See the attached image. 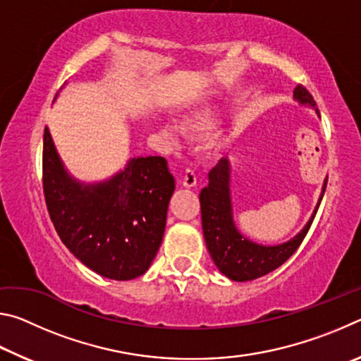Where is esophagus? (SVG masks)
Returning a JSON list of instances; mask_svg holds the SVG:
<instances>
[{"mask_svg":"<svg viewBox=\"0 0 361 361\" xmlns=\"http://www.w3.org/2000/svg\"><path fill=\"white\" fill-rule=\"evenodd\" d=\"M180 183L183 188H194L195 183H197V176H195V173L192 172V170H186L185 173H183V176L180 178Z\"/></svg>","mask_w":361,"mask_h":361,"instance_id":"34e87169","label":"esophagus"}]
</instances>
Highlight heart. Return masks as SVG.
<instances>
[{
  "instance_id": "obj_1",
  "label": "heart",
  "mask_w": 361,
  "mask_h": 361,
  "mask_svg": "<svg viewBox=\"0 0 361 361\" xmlns=\"http://www.w3.org/2000/svg\"><path fill=\"white\" fill-rule=\"evenodd\" d=\"M216 121H218L216 109L212 105H204L188 116L186 127L189 132L204 133V132L212 130L213 127H215ZM162 130L166 133V137H169L172 142H175V140L178 138V130H176V127L172 124H166Z\"/></svg>"
}]
</instances>
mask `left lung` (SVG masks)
<instances>
[{
    "mask_svg": "<svg viewBox=\"0 0 361 361\" xmlns=\"http://www.w3.org/2000/svg\"><path fill=\"white\" fill-rule=\"evenodd\" d=\"M293 99L299 105L312 108L320 116L312 95L302 85H296V89L293 90ZM325 188L326 180L323 181L320 197L317 200L312 215L295 237L277 245H262L248 239L237 228L234 209H232L231 164L228 157H223L210 170L209 185L199 194L205 243L218 271L234 282H250L276 271L301 245L319 210Z\"/></svg>",
    "mask_w": 361,
    "mask_h": 361,
    "instance_id": "1",
    "label": "left lung"
}]
</instances>
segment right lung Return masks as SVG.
<instances>
[{
	"label": "right lung",
	"mask_w": 361,
	"mask_h": 361,
	"mask_svg": "<svg viewBox=\"0 0 361 361\" xmlns=\"http://www.w3.org/2000/svg\"><path fill=\"white\" fill-rule=\"evenodd\" d=\"M42 186L54 228L85 267L111 280H132L148 271L175 191L166 159L130 157L111 178L84 183L65 169L46 127Z\"/></svg>",
	"instance_id": "1"
}]
</instances>
